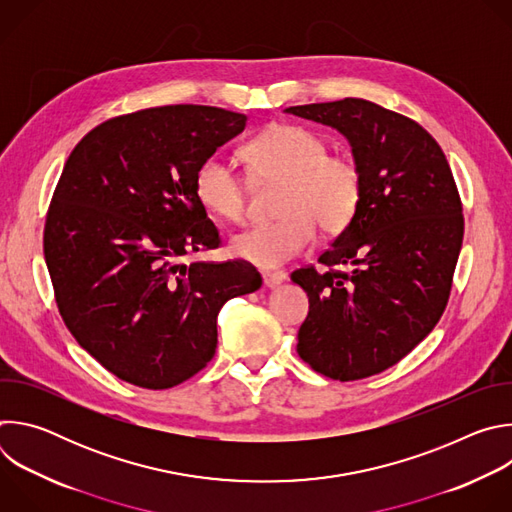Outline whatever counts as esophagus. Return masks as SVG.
<instances>
[{
  "mask_svg": "<svg viewBox=\"0 0 512 512\" xmlns=\"http://www.w3.org/2000/svg\"><path fill=\"white\" fill-rule=\"evenodd\" d=\"M285 281V275L283 273H279V271H267V273H263V285L265 287H269V289H273V287H277V285H281Z\"/></svg>",
  "mask_w": 512,
  "mask_h": 512,
  "instance_id": "esophagus-1",
  "label": "esophagus"
}]
</instances>
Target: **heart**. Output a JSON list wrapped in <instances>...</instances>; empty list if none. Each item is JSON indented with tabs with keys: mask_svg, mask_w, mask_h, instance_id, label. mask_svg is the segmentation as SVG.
<instances>
[{
	"mask_svg": "<svg viewBox=\"0 0 512 512\" xmlns=\"http://www.w3.org/2000/svg\"><path fill=\"white\" fill-rule=\"evenodd\" d=\"M245 156L259 184H283L275 223L249 227L231 241L237 257L273 269L302 255L316 237V225L344 231L362 200V172L344 154H328L322 135L300 125H275L255 137ZM200 204L223 221L239 223L247 212L249 182L221 154L208 156L196 172Z\"/></svg>",
	"mask_w": 512,
	"mask_h": 512,
	"instance_id": "b5f03b06",
	"label": "heart"
}]
</instances>
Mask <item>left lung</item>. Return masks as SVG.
<instances>
[{
	"instance_id": "obj_1",
	"label": "left lung",
	"mask_w": 512,
	"mask_h": 512,
	"mask_svg": "<svg viewBox=\"0 0 512 512\" xmlns=\"http://www.w3.org/2000/svg\"><path fill=\"white\" fill-rule=\"evenodd\" d=\"M285 113L342 133L362 172L360 206L320 255L322 269L291 273L310 298L298 354L336 381L383 373L433 330L450 298L464 237L450 164L419 123L371 101Z\"/></svg>"
}]
</instances>
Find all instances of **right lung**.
Listing matches in <instances>:
<instances>
[{
    "label": "right lung",
    "instance_id": "right-lung-1",
    "mask_svg": "<svg viewBox=\"0 0 512 512\" xmlns=\"http://www.w3.org/2000/svg\"><path fill=\"white\" fill-rule=\"evenodd\" d=\"M245 121L204 105L143 109L97 125L64 164L44 229L56 304L121 381L158 391L194 377L225 302L261 287L245 261L180 263L221 243L194 178Z\"/></svg>",
    "mask_w": 512,
    "mask_h": 512
}]
</instances>
